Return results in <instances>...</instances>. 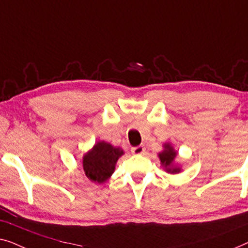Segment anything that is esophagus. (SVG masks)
Wrapping results in <instances>:
<instances>
[{
    "instance_id": "esophagus-1",
    "label": "esophagus",
    "mask_w": 248,
    "mask_h": 248,
    "mask_svg": "<svg viewBox=\"0 0 248 248\" xmlns=\"http://www.w3.org/2000/svg\"><path fill=\"white\" fill-rule=\"evenodd\" d=\"M131 153L135 155H141L145 153V147L142 145H139V146H136V147H132L131 148Z\"/></svg>"
}]
</instances>
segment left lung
Segmentation results:
<instances>
[{
	"label": "left lung",
	"instance_id": "left-lung-1",
	"mask_svg": "<svg viewBox=\"0 0 248 248\" xmlns=\"http://www.w3.org/2000/svg\"><path fill=\"white\" fill-rule=\"evenodd\" d=\"M177 153L170 144H164V151L158 154L160 164L167 173L176 174L181 172V167L174 165V159H175Z\"/></svg>",
	"mask_w": 248,
	"mask_h": 248
}]
</instances>
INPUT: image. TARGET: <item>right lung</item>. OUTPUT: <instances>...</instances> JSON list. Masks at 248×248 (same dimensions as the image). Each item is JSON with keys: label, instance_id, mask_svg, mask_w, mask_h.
I'll list each match as a JSON object with an SVG mask.
<instances>
[{"label": "right lung", "instance_id": "right-lung-1", "mask_svg": "<svg viewBox=\"0 0 248 248\" xmlns=\"http://www.w3.org/2000/svg\"><path fill=\"white\" fill-rule=\"evenodd\" d=\"M124 155L120 147H114L107 141H97L82 159L83 170L90 181L104 183L110 179L116 169L118 159Z\"/></svg>", "mask_w": 248, "mask_h": 248}]
</instances>
